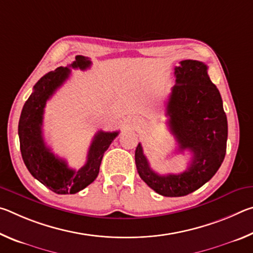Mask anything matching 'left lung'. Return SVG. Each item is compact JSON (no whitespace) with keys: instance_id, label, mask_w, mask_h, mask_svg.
I'll return each instance as SVG.
<instances>
[{"instance_id":"1","label":"left lung","mask_w":253,"mask_h":253,"mask_svg":"<svg viewBox=\"0 0 253 253\" xmlns=\"http://www.w3.org/2000/svg\"><path fill=\"white\" fill-rule=\"evenodd\" d=\"M175 85L166 107L169 125L178 151L192 154L186 170L160 175L151 169L140 143L135 162L140 178L163 196L176 198L192 193L213 177L226 152L228 121L222 98L208 75V66L196 60H183L175 67Z\"/></svg>"}]
</instances>
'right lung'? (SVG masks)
Instances as JSON below:
<instances>
[{
    "label": "right lung",
    "instance_id": "add662e5",
    "mask_svg": "<svg viewBox=\"0 0 253 253\" xmlns=\"http://www.w3.org/2000/svg\"><path fill=\"white\" fill-rule=\"evenodd\" d=\"M90 66V59L77 55L70 66L59 67L44 75L34 84L20 116V149L24 164L34 178L57 194H75L95 181L104 153L119 132L98 131L89 147L87 162L78 170L70 169L67 162L55 156L44 143L42 124L46 101L69 78L70 68L85 70Z\"/></svg>",
    "mask_w": 253,
    "mask_h": 253
}]
</instances>
